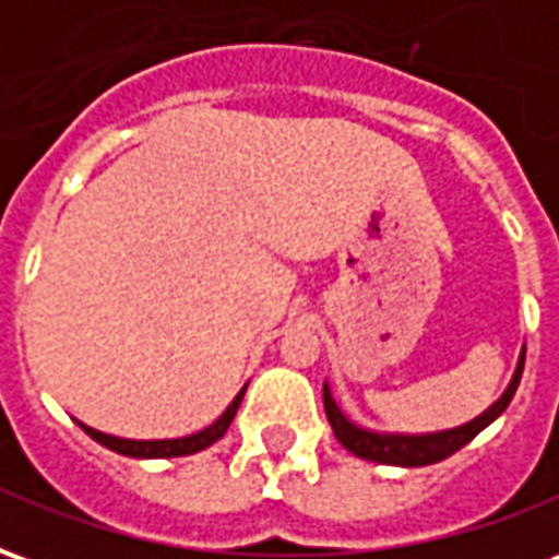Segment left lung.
I'll use <instances>...</instances> for the list:
<instances>
[{"label": "left lung", "mask_w": 559, "mask_h": 559, "mask_svg": "<svg viewBox=\"0 0 559 559\" xmlns=\"http://www.w3.org/2000/svg\"><path fill=\"white\" fill-rule=\"evenodd\" d=\"M521 371H524V350L518 359V368L509 386L500 399L493 401L491 407L479 413L476 419L464 421L457 428L449 431H433V433H380L368 431L362 425H356L344 416L335 399H332V389L323 383V407H326V419L332 425V431L338 437V443L353 452V455L365 457V461H377V464H392V467H425V464H437L443 457L455 455L461 445H467L481 428H488L500 413L509 407V401L515 395L518 383H521Z\"/></svg>", "instance_id": "left-lung-1"}]
</instances>
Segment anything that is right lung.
<instances>
[{
	"mask_svg": "<svg viewBox=\"0 0 559 559\" xmlns=\"http://www.w3.org/2000/svg\"><path fill=\"white\" fill-rule=\"evenodd\" d=\"M248 389V386H245ZM245 389L236 395V399L230 401V407L221 413L218 419L212 421L209 428H203V431L197 433H188V437H176V440H126V437H114V433H104V431H95V428H90V425H83V421H78L83 431L90 433L95 443L107 445V449H114V452H119V455H128V457H179V455H194V452H200V449H206V445H212L215 440H221L224 433H227V428H230L233 416H236V411H239V404H242V395Z\"/></svg>",
	"mask_w": 559,
	"mask_h": 559,
	"instance_id": "right-lung-1",
	"label": "right lung"
}]
</instances>
